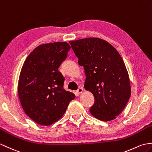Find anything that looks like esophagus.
Listing matches in <instances>:
<instances>
[{"mask_svg":"<svg viewBox=\"0 0 152 152\" xmlns=\"http://www.w3.org/2000/svg\"><path fill=\"white\" fill-rule=\"evenodd\" d=\"M76 91H77V93H78V94H80V93H82L83 92V89L82 87H80L79 89H77Z\"/></svg>","mask_w":152,"mask_h":152,"instance_id":"esophagus-1","label":"esophagus"}]
</instances>
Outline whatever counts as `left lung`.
Listing matches in <instances>:
<instances>
[{
    "label": "left lung",
    "instance_id": "obj_1",
    "mask_svg": "<svg viewBox=\"0 0 152 152\" xmlns=\"http://www.w3.org/2000/svg\"><path fill=\"white\" fill-rule=\"evenodd\" d=\"M69 43L85 69V89L94 95L91 115L102 121L115 119L131 96L129 75L121 55L100 38L81 39Z\"/></svg>",
    "mask_w": 152,
    "mask_h": 152
}]
</instances>
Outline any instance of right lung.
<instances>
[{
    "mask_svg": "<svg viewBox=\"0 0 152 152\" xmlns=\"http://www.w3.org/2000/svg\"><path fill=\"white\" fill-rule=\"evenodd\" d=\"M70 46L55 42L38 46L21 69L18 94L25 113L37 124L50 126L61 118L75 95L63 88L65 78L58 68Z\"/></svg>",
    "mask_w": 152,
    "mask_h": 152,
    "instance_id": "add662e5",
    "label": "right lung"
}]
</instances>
